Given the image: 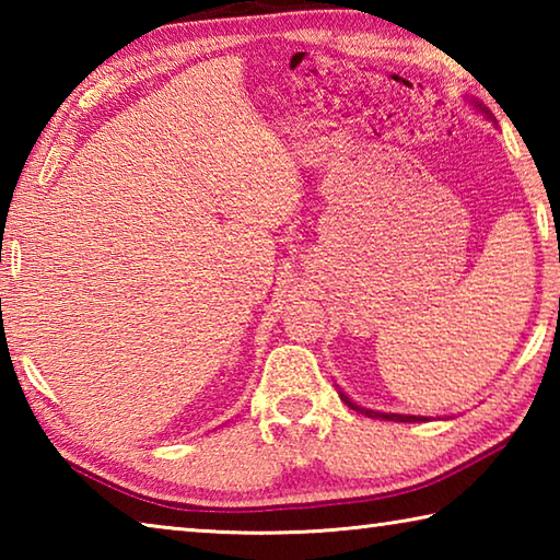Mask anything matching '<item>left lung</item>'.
<instances>
[{"label": "left lung", "mask_w": 560, "mask_h": 560, "mask_svg": "<svg viewBox=\"0 0 560 560\" xmlns=\"http://www.w3.org/2000/svg\"><path fill=\"white\" fill-rule=\"evenodd\" d=\"M343 400L353 407V410L365 412L368 417H375V420H395V422H417V420H424V417H415V415H387V412H373V410H363V407H358L355 402H350L348 397L343 395Z\"/></svg>", "instance_id": "obj_1"}]
</instances>
